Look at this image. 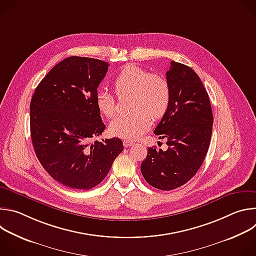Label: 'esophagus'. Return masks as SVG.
<instances>
[{"label": "esophagus", "instance_id": "esophagus-1", "mask_svg": "<svg viewBox=\"0 0 256 256\" xmlns=\"http://www.w3.org/2000/svg\"><path fill=\"white\" fill-rule=\"evenodd\" d=\"M134 142H132V140H124V146L126 148H128V147H130V146H132Z\"/></svg>", "mask_w": 256, "mask_h": 256}]
</instances>
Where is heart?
<instances>
[{"label":"heart","instance_id":"heart-1","mask_svg":"<svg viewBox=\"0 0 256 256\" xmlns=\"http://www.w3.org/2000/svg\"><path fill=\"white\" fill-rule=\"evenodd\" d=\"M114 90L118 96L132 94V112L114 118L109 124V132L114 136L126 140H136L151 126L153 118H161L170 102V86L160 75L151 72L136 64L126 66L116 76ZM98 110L110 118L116 112V99L105 90L96 93Z\"/></svg>","mask_w":256,"mask_h":256}]
</instances>
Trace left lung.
Masks as SVG:
<instances>
[{
  "mask_svg": "<svg viewBox=\"0 0 256 256\" xmlns=\"http://www.w3.org/2000/svg\"><path fill=\"white\" fill-rule=\"evenodd\" d=\"M170 102L154 132L166 138L168 149H148L140 171L150 186L171 190L190 181L200 168L212 132V112L208 92L196 72L171 62L166 72Z\"/></svg>",
  "mask_w": 256,
  "mask_h": 256,
  "instance_id": "1",
  "label": "left lung"
}]
</instances>
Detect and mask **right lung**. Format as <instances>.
Returning <instances> with one entry per match:
<instances>
[{"label":"right lung","instance_id":"right-lung-1","mask_svg":"<svg viewBox=\"0 0 256 256\" xmlns=\"http://www.w3.org/2000/svg\"><path fill=\"white\" fill-rule=\"evenodd\" d=\"M106 62L70 56L56 64L30 102V132L38 159L64 186L87 190L106 177L122 152L118 138L95 140L105 130L96 105Z\"/></svg>","mask_w":256,"mask_h":256}]
</instances>
